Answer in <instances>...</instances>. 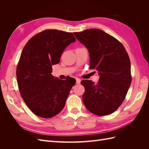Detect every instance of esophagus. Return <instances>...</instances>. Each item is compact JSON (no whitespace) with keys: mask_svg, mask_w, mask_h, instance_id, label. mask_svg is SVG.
<instances>
[{"mask_svg":"<svg viewBox=\"0 0 149 149\" xmlns=\"http://www.w3.org/2000/svg\"><path fill=\"white\" fill-rule=\"evenodd\" d=\"M76 84H79V83H80L81 79H80L79 78H76Z\"/></svg>","mask_w":149,"mask_h":149,"instance_id":"obj_1","label":"esophagus"}]
</instances>
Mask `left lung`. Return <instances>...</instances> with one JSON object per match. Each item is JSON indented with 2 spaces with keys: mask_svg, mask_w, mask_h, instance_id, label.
Returning <instances> with one entry per match:
<instances>
[{
  "mask_svg": "<svg viewBox=\"0 0 149 149\" xmlns=\"http://www.w3.org/2000/svg\"><path fill=\"white\" fill-rule=\"evenodd\" d=\"M88 49L90 69L98 71L100 78L95 84L82 80L85 88L82 96L87 109L97 116L111 114L118 109L131 84L130 61L123 44L97 29L73 33Z\"/></svg>",
  "mask_w": 149,
  "mask_h": 149,
  "instance_id": "8db88e82",
  "label": "left lung"
}]
</instances>
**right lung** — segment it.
Returning <instances> with one entry per match:
<instances>
[{"mask_svg":"<svg viewBox=\"0 0 149 149\" xmlns=\"http://www.w3.org/2000/svg\"><path fill=\"white\" fill-rule=\"evenodd\" d=\"M75 42L72 33L47 30L31 37L24 47L17 80L22 99L35 115L50 118L63 109L76 80L54 78L52 65L59 63L65 49Z\"/></svg>","mask_w":149,"mask_h":149,"instance_id":"1","label":"right lung"}]
</instances>
